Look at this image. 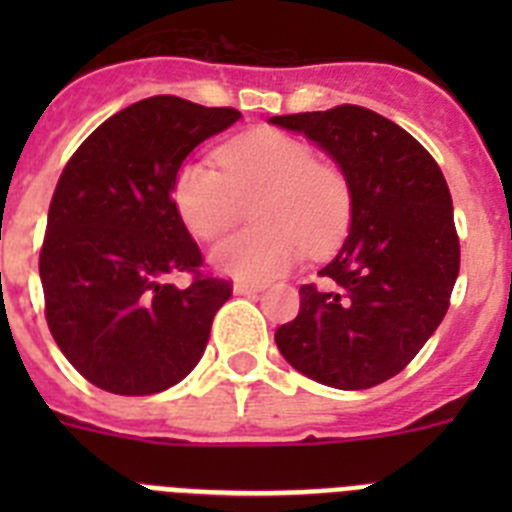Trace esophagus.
Masks as SVG:
<instances>
[{
    "instance_id": "obj_1",
    "label": "esophagus",
    "mask_w": 512,
    "mask_h": 512,
    "mask_svg": "<svg viewBox=\"0 0 512 512\" xmlns=\"http://www.w3.org/2000/svg\"><path fill=\"white\" fill-rule=\"evenodd\" d=\"M235 295H259L264 292V284H251V282H235L233 284Z\"/></svg>"
}]
</instances>
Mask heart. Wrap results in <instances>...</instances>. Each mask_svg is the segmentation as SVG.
Returning <instances> with one entry per match:
<instances>
[{
  "instance_id": "heart-1",
  "label": "heart",
  "mask_w": 512,
  "mask_h": 512,
  "mask_svg": "<svg viewBox=\"0 0 512 512\" xmlns=\"http://www.w3.org/2000/svg\"><path fill=\"white\" fill-rule=\"evenodd\" d=\"M223 171L187 161L174 179V207L197 238L215 241L243 215V205L264 194L253 220L264 228L228 235L210 261L238 282H269L300 259L343 241L351 225V189L341 171L315 164L302 140L259 130L220 148Z\"/></svg>"
}]
</instances>
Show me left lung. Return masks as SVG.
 Instances as JSON below:
<instances>
[{
	"label": "left lung",
	"instance_id": "1",
	"mask_svg": "<svg viewBox=\"0 0 512 512\" xmlns=\"http://www.w3.org/2000/svg\"><path fill=\"white\" fill-rule=\"evenodd\" d=\"M269 122L323 148L351 189L346 241L318 271L328 287L302 284L279 354L336 390L387 382L441 325L459 277L446 179L408 130L356 104Z\"/></svg>",
	"mask_w": 512,
	"mask_h": 512
}]
</instances>
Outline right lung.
<instances>
[{
	"label": "right lung",
	"instance_id": "add662e5",
	"mask_svg": "<svg viewBox=\"0 0 512 512\" xmlns=\"http://www.w3.org/2000/svg\"><path fill=\"white\" fill-rule=\"evenodd\" d=\"M241 120L230 107L148 97L104 120L63 169L48 210L45 318L76 372L112 395H156L202 359L230 282L202 277L176 212L184 158ZM192 270L179 290L168 282Z\"/></svg>",
	"mask_w": 512,
	"mask_h": 512
}]
</instances>
